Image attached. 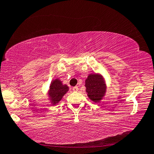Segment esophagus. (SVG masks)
Listing matches in <instances>:
<instances>
[{
	"mask_svg": "<svg viewBox=\"0 0 154 154\" xmlns=\"http://www.w3.org/2000/svg\"><path fill=\"white\" fill-rule=\"evenodd\" d=\"M73 91H78L79 90V88H78V86H75V87L73 88Z\"/></svg>",
	"mask_w": 154,
	"mask_h": 154,
	"instance_id": "obj_1",
	"label": "esophagus"
}]
</instances>
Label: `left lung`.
<instances>
[{
    "label": "left lung",
    "instance_id": "1",
    "mask_svg": "<svg viewBox=\"0 0 154 154\" xmlns=\"http://www.w3.org/2000/svg\"><path fill=\"white\" fill-rule=\"evenodd\" d=\"M85 91L92 102L99 103L105 96L106 85L104 77L100 73H90L85 81Z\"/></svg>",
    "mask_w": 154,
    "mask_h": 154
}]
</instances>
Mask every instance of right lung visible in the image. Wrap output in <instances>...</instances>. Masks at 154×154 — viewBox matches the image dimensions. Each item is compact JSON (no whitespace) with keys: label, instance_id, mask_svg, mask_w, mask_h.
Returning a JSON list of instances; mask_svg holds the SVG:
<instances>
[{"label":"right lung","instance_id":"add662e5","mask_svg":"<svg viewBox=\"0 0 154 154\" xmlns=\"http://www.w3.org/2000/svg\"><path fill=\"white\" fill-rule=\"evenodd\" d=\"M69 88L67 85H64L62 81L59 79L52 80L48 90V96L52 105L58 104L62 100L63 96L69 91Z\"/></svg>","mask_w":154,"mask_h":154}]
</instances>
